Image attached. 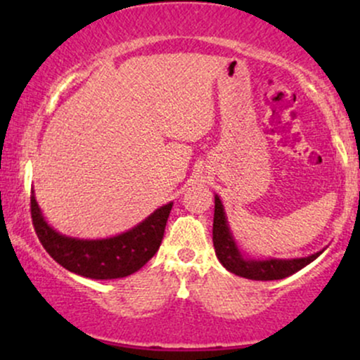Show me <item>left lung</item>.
Masks as SVG:
<instances>
[{"label":"left lung","mask_w":360,"mask_h":360,"mask_svg":"<svg viewBox=\"0 0 360 360\" xmlns=\"http://www.w3.org/2000/svg\"><path fill=\"white\" fill-rule=\"evenodd\" d=\"M213 245L218 260H220L226 271L233 272L235 276H240V278L254 281H274L288 278V276L303 269L309 262H313L323 252H316V254L301 259H245L242 252L238 250L237 243H235L233 235L230 232L229 221H226L225 210H223V205L218 196H214Z\"/></svg>","instance_id":"8db88e82"}]
</instances>
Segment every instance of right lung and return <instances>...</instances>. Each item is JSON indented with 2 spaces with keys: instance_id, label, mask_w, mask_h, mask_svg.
I'll use <instances>...</instances> for the list:
<instances>
[{
  "instance_id": "obj_1",
  "label": "right lung",
  "mask_w": 360,
  "mask_h": 360,
  "mask_svg": "<svg viewBox=\"0 0 360 360\" xmlns=\"http://www.w3.org/2000/svg\"><path fill=\"white\" fill-rule=\"evenodd\" d=\"M172 203L157 208L142 223L117 237L84 240L62 235L42 217L32 194L30 212L37 237L49 255L74 274L89 279H118L137 272L155 255L162 242Z\"/></svg>"
}]
</instances>
